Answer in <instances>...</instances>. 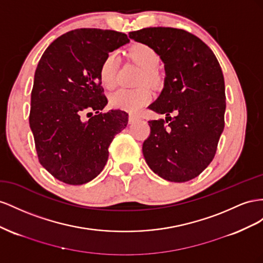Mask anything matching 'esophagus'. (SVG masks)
Instances as JSON below:
<instances>
[{
	"label": "esophagus",
	"mask_w": 263,
	"mask_h": 263,
	"mask_svg": "<svg viewBox=\"0 0 263 263\" xmlns=\"http://www.w3.org/2000/svg\"><path fill=\"white\" fill-rule=\"evenodd\" d=\"M139 120V117L138 116H134V115H130L129 116V123L130 124H132V123H134L136 121H138Z\"/></svg>",
	"instance_id": "34e87169"
}]
</instances>
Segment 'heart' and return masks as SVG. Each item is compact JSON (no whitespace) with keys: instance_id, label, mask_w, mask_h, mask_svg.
Here are the masks:
<instances>
[{"instance_id":"1","label":"heart","mask_w":263,"mask_h":263,"mask_svg":"<svg viewBox=\"0 0 263 263\" xmlns=\"http://www.w3.org/2000/svg\"><path fill=\"white\" fill-rule=\"evenodd\" d=\"M130 56L141 68H143L141 80L152 84L157 79L156 68L160 63L157 52L146 44H134L129 50ZM118 72V55L111 51L104 57L100 65L99 77L104 88L114 89L117 86ZM153 93L146 87L137 89H120L110 97V104L116 109L137 112L151 102Z\"/></svg>"}]
</instances>
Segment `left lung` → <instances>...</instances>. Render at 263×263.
<instances>
[{"label": "left lung", "instance_id": "1", "mask_svg": "<svg viewBox=\"0 0 263 263\" xmlns=\"http://www.w3.org/2000/svg\"><path fill=\"white\" fill-rule=\"evenodd\" d=\"M130 39L152 47L165 67L164 88L148 108L166 118L148 121L142 152L170 182L197 177L215 157L224 127L226 95L220 65L197 36L173 27H146ZM175 113L174 118L170 117Z\"/></svg>", "mask_w": 263, "mask_h": 263}]
</instances>
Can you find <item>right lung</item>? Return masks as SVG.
I'll return each instance as SVG.
<instances>
[{
    "label": "right lung",
    "instance_id": "right-lung-1",
    "mask_svg": "<svg viewBox=\"0 0 263 263\" xmlns=\"http://www.w3.org/2000/svg\"><path fill=\"white\" fill-rule=\"evenodd\" d=\"M129 43L126 34L78 28L59 36L44 51L34 76L31 126L39 161L58 181L81 185L100 174L116 134L129 121L108 103L99 69L110 51ZM96 115L87 122L86 113Z\"/></svg>",
    "mask_w": 263,
    "mask_h": 263
}]
</instances>
